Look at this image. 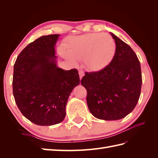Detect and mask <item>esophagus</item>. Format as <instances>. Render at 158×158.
Masks as SVG:
<instances>
[{"mask_svg": "<svg viewBox=\"0 0 158 158\" xmlns=\"http://www.w3.org/2000/svg\"><path fill=\"white\" fill-rule=\"evenodd\" d=\"M79 75L80 79H81V78L83 77V76L84 75V72H83V70H79Z\"/></svg>", "mask_w": 158, "mask_h": 158, "instance_id": "1", "label": "esophagus"}]
</instances>
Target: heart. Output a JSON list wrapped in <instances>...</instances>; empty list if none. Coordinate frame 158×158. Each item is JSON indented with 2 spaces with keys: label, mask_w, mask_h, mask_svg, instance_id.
Wrapping results in <instances>:
<instances>
[{
  "label": "heart",
  "mask_w": 158,
  "mask_h": 158,
  "mask_svg": "<svg viewBox=\"0 0 158 158\" xmlns=\"http://www.w3.org/2000/svg\"><path fill=\"white\" fill-rule=\"evenodd\" d=\"M66 49V52L60 49V53L70 62L83 60L88 69L99 70L112 61L115 54L116 43L109 34L88 33L72 36Z\"/></svg>",
  "instance_id": "obj_1"
}]
</instances>
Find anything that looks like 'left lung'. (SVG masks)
Segmentation results:
<instances>
[{"label":"left lung","mask_w":158,"mask_h":158,"mask_svg":"<svg viewBox=\"0 0 158 158\" xmlns=\"http://www.w3.org/2000/svg\"><path fill=\"white\" fill-rule=\"evenodd\" d=\"M116 43L112 61L99 71L85 73L81 80L87 90L90 113L104 120H118L132 111L140 95L142 74L130 47L110 33Z\"/></svg>","instance_id":"8db88e82"}]
</instances>
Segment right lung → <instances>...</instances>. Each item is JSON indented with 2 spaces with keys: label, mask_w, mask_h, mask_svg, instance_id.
Returning a JSON list of instances; mask_svg holds the SVG:
<instances>
[{
  "label": "right lung",
  "mask_w": 158,
  "mask_h": 158,
  "mask_svg": "<svg viewBox=\"0 0 158 158\" xmlns=\"http://www.w3.org/2000/svg\"><path fill=\"white\" fill-rule=\"evenodd\" d=\"M59 35L43 36L19 53L13 67V94L26 118L39 126L62 122L70 93L80 83L78 70L56 65Z\"/></svg>",
  "instance_id": "right-lung-1"
}]
</instances>
